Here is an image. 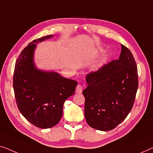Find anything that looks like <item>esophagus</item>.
I'll list each match as a JSON object with an SVG mask.
<instances>
[{
	"instance_id": "1",
	"label": "esophagus",
	"mask_w": 153,
	"mask_h": 153,
	"mask_svg": "<svg viewBox=\"0 0 153 153\" xmlns=\"http://www.w3.org/2000/svg\"><path fill=\"white\" fill-rule=\"evenodd\" d=\"M76 92L77 94H82V86L81 85H77L76 89Z\"/></svg>"
}]
</instances>
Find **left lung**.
I'll return each mask as SVG.
<instances>
[{
  "label": "left lung",
  "mask_w": 153,
  "mask_h": 153,
  "mask_svg": "<svg viewBox=\"0 0 153 153\" xmlns=\"http://www.w3.org/2000/svg\"><path fill=\"white\" fill-rule=\"evenodd\" d=\"M82 91L88 125L98 130H113L132 109L138 89V71L130 51L121 45L118 59L105 64L86 77Z\"/></svg>",
  "instance_id": "obj_1"
}]
</instances>
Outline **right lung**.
Returning a JSON list of instances; mask_svg holds the SVG:
<instances>
[{
    "label": "right lung",
    "instance_id": "right-lung-1",
    "mask_svg": "<svg viewBox=\"0 0 153 153\" xmlns=\"http://www.w3.org/2000/svg\"><path fill=\"white\" fill-rule=\"evenodd\" d=\"M53 35L36 39L21 51L16 61L13 77L15 99L22 115L39 128L55 126L61 119L63 105L74 95L76 81L63 77L55 72L36 69L33 54L36 43Z\"/></svg>",
    "mask_w": 153,
    "mask_h": 153
}]
</instances>
